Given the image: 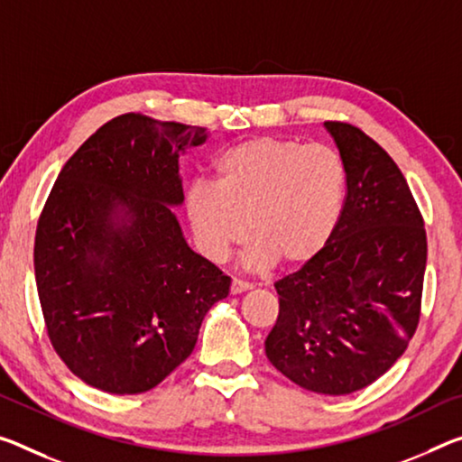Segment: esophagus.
<instances>
[{
  "instance_id": "obj_1",
  "label": "esophagus",
  "mask_w": 462,
  "mask_h": 462,
  "mask_svg": "<svg viewBox=\"0 0 462 462\" xmlns=\"http://www.w3.org/2000/svg\"><path fill=\"white\" fill-rule=\"evenodd\" d=\"M253 285L248 282H243V280H232V285H230V291L232 294H243V291L251 290Z\"/></svg>"
}]
</instances>
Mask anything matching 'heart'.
I'll return each mask as SVG.
<instances>
[{"label":"heart","mask_w":462,"mask_h":462,"mask_svg":"<svg viewBox=\"0 0 462 462\" xmlns=\"http://www.w3.org/2000/svg\"><path fill=\"white\" fill-rule=\"evenodd\" d=\"M214 172V185L195 180L185 195L197 248L209 261H224L248 232L251 265H302L339 222L347 172L327 145L253 137L219 153Z\"/></svg>","instance_id":"b5f03b06"}]
</instances>
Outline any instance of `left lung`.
I'll list each match as a JSON object with an SVG mask.
<instances>
[{
	"instance_id": "left-lung-1",
	"label": "left lung",
	"mask_w": 462,
	"mask_h": 462,
	"mask_svg": "<svg viewBox=\"0 0 462 462\" xmlns=\"http://www.w3.org/2000/svg\"><path fill=\"white\" fill-rule=\"evenodd\" d=\"M347 172L335 230L317 257L275 282L269 362L306 391L349 394L399 360L420 323L428 240L405 177L374 139L327 121Z\"/></svg>"
}]
</instances>
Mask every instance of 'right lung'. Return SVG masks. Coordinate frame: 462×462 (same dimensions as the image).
Listing matches in <instances>:
<instances>
[{
    "label": "right lung",
    "mask_w": 462,
    "mask_h": 462,
    "mask_svg": "<svg viewBox=\"0 0 462 462\" xmlns=\"http://www.w3.org/2000/svg\"><path fill=\"white\" fill-rule=\"evenodd\" d=\"M205 127L127 113L65 162L36 224L34 275L51 346L86 384L139 394L191 356L230 277L189 248L179 156Z\"/></svg>",
    "instance_id": "1"
}]
</instances>
